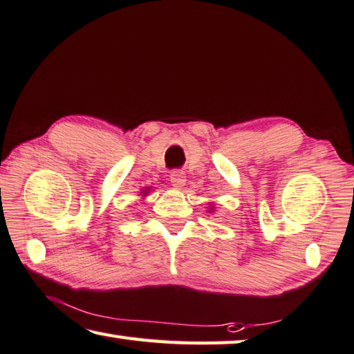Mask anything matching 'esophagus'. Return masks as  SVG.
I'll list each match as a JSON object with an SVG mask.
<instances>
[{
  "label": "esophagus",
  "instance_id": "1",
  "mask_svg": "<svg viewBox=\"0 0 354 354\" xmlns=\"http://www.w3.org/2000/svg\"><path fill=\"white\" fill-rule=\"evenodd\" d=\"M169 177L174 188H182L185 187V183H187V174L183 171H172Z\"/></svg>",
  "mask_w": 354,
  "mask_h": 354
}]
</instances>
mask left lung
I'll return each mask as SVG.
<instances>
[{
  "instance_id": "left-lung-1",
  "label": "left lung",
  "mask_w": 354,
  "mask_h": 354,
  "mask_svg": "<svg viewBox=\"0 0 354 354\" xmlns=\"http://www.w3.org/2000/svg\"><path fill=\"white\" fill-rule=\"evenodd\" d=\"M208 208H209V212H208V213H212V212H214V205H213V203H209V207H208Z\"/></svg>"
}]
</instances>
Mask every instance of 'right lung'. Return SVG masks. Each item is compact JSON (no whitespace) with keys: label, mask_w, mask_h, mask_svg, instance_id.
I'll list each match as a JSON object with an SVG mask.
<instances>
[{"label":"right lung","mask_w":354,"mask_h":354,"mask_svg":"<svg viewBox=\"0 0 354 354\" xmlns=\"http://www.w3.org/2000/svg\"><path fill=\"white\" fill-rule=\"evenodd\" d=\"M149 193H151V188H145V189H141V196H142V197H146Z\"/></svg>","instance_id":"obj_1"}]
</instances>
